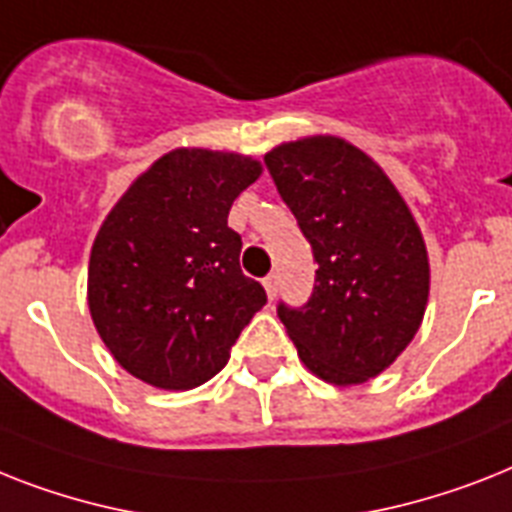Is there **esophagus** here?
Wrapping results in <instances>:
<instances>
[{
    "instance_id": "obj_1",
    "label": "esophagus",
    "mask_w": 512,
    "mask_h": 512,
    "mask_svg": "<svg viewBox=\"0 0 512 512\" xmlns=\"http://www.w3.org/2000/svg\"><path fill=\"white\" fill-rule=\"evenodd\" d=\"M263 286H265V292H268L270 299L276 297V292H278V276H276V273H270V276H265L263 278Z\"/></svg>"
}]
</instances>
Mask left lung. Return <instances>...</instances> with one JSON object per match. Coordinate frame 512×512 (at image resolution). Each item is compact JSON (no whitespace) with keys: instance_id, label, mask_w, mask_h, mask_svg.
Instances as JSON below:
<instances>
[{"instance_id":"8db88e82","label":"left lung","mask_w":512,"mask_h":512,"mask_svg":"<svg viewBox=\"0 0 512 512\" xmlns=\"http://www.w3.org/2000/svg\"><path fill=\"white\" fill-rule=\"evenodd\" d=\"M265 168L318 263L310 299L278 302V318L315 376L363 384L397 360L423 321L421 231L384 170L347 141H289L265 155Z\"/></svg>"}]
</instances>
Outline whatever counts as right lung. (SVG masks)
Returning a JSON list of instances; mask_svg holds the SVG:
<instances>
[{
    "instance_id": "right-lung-1",
    "label": "right lung",
    "mask_w": 512,
    "mask_h": 512,
    "mask_svg": "<svg viewBox=\"0 0 512 512\" xmlns=\"http://www.w3.org/2000/svg\"><path fill=\"white\" fill-rule=\"evenodd\" d=\"M260 173L252 157L176 149L112 207L91 247L89 310L131 376L176 392L205 384L268 302L228 228L234 199Z\"/></svg>"
}]
</instances>
